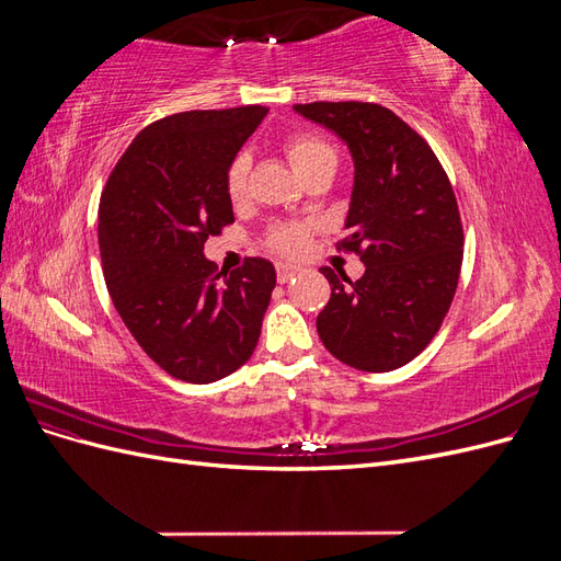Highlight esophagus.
<instances>
[{"mask_svg": "<svg viewBox=\"0 0 561 561\" xmlns=\"http://www.w3.org/2000/svg\"><path fill=\"white\" fill-rule=\"evenodd\" d=\"M297 266H293V264H276V276H278V283H287V280H293L295 276H297Z\"/></svg>", "mask_w": 561, "mask_h": 561, "instance_id": "obj_1", "label": "esophagus"}]
</instances>
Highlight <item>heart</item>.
Segmentation results:
<instances>
[{
    "mask_svg": "<svg viewBox=\"0 0 561 561\" xmlns=\"http://www.w3.org/2000/svg\"><path fill=\"white\" fill-rule=\"evenodd\" d=\"M285 154H287V159H290L297 175H304L320 163L336 165V151L332 149V145L311 133L293 135V138L285 142ZM248 171H250V159L245 154L236 157L233 163L229 165L227 190L233 201H239L245 194ZM309 236H311V231L307 225H283V227H276L274 231H271L268 248L276 252H283V254H299L307 250Z\"/></svg>",
    "mask_w": 561,
    "mask_h": 561,
    "instance_id": "obj_1",
    "label": "heart"
}]
</instances>
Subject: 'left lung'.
I'll return each mask as SVG.
<instances>
[{
    "instance_id": "obj_1",
    "label": "left lung",
    "mask_w": 561,
    "mask_h": 561,
    "mask_svg": "<svg viewBox=\"0 0 561 561\" xmlns=\"http://www.w3.org/2000/svg\"><path fill=\"white\" fill-rule=\"evenodd\" d=\"M342 138L355 175L339 248L360 254L351 280L322 266L328 307L316 318L320 342L348 367L390 371L431 344L451 307L463 262V227L445 168L421 135L375 103L295 105Z\"/></svg>"
}]
</instances>
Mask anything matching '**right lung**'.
I'll return each instance as SVG.
<instances>
[{
  "mask_svg": "<svg viewBox=\"0 0 561 561\" xmlns=\"http://www.w3.org/2000/svg\"><path fill=\"white\" fill-rule=\"evenodd\" d=\"M266 107L194 110L138 133L100 196L114 309L168 375L213 383L250 360L276 287L268 260L217 274L203 243L233 222L227 173Z\"/></svg>",
  "mask_w": 561,
  "mask_h": 561,
  "instance_id": "1",
  "label": "right lung"
}]
</instances>
